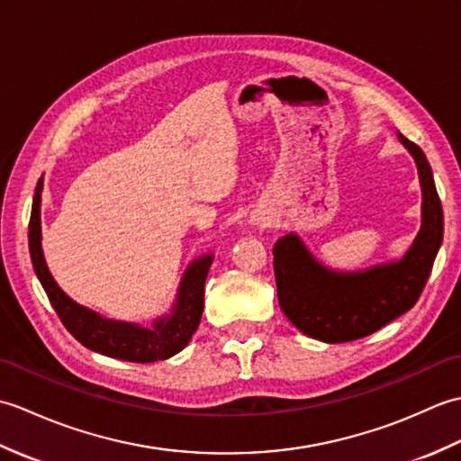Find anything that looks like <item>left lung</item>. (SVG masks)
Masks as SVG:
<instances>
[{
  "label": "left lung",
  "mask_w": 461,
  "mask_h": 461,
  "mask_svg": "<svg viewBox=\"0 0 461 461\" xmlns=\"http://www.w3.org/2000/svg\"><path fill=\"white\" fill-rule=\"evenodd\" d=\"M412 154L422 188V223L400 259L360 271H335L312 256L297 233L273 248L279 305L307 337L347 342L368 337L416 305L444 240V212L432 168L420 146L398 132Z\"/></svg>",
  "instance_id": "left-lung-1"
}]
</instances>
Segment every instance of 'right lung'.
<instances>
[{
  "mask_svg": "<svg viewBox=\"0 0 461 461\" xmlns=\"http://www.w3.org/2000/svg\"><path fill=\"white\" fill-rule=\"evenodd\" d=\"M41 192L43 176L39 178L33 195L32 220H29V253H32L37 279L41 281L49 301H51L67 330L86 348L111 358L154 362L178 355L200 325L203 311V285L213 261V253L195 258L185 267L170 312H166L160 319H154L152 327L103 317L96 311L86 309L68 297L57 285L47 267L41 248Z\"/></svg>",
  "mask_w": 461,
  "mask_h": 461,
  "instance_id": "add662e5",
  "label": "right lung"
}]
</instances>
